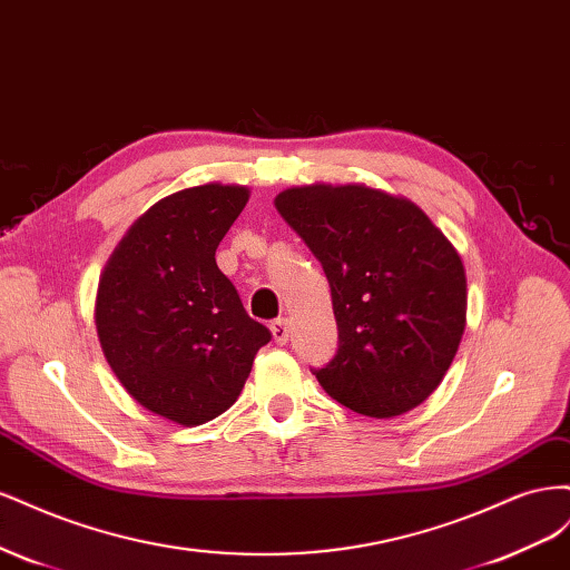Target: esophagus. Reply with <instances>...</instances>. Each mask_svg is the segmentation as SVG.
<instances>
[{
    "mask_svg": "<svg viewBox=\"0 0 570 570\" xmlns=\"http://www.w3.org/2000/svg\"><path fill=\"white\" fill-rule=\"evenodd\" d=\"M271 333H273V340L278 344H285L289 340V325L285 318H275L271 323Z\"/></svg>",
    "mask_w": 570,
    "mask_h": 570,
    "instance_id": "34e87169",
    "label": "esophagus"
}]
</instances>
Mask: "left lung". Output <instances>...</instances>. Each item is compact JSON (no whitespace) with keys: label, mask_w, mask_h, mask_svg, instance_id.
I'll return each mask as SVG.
<instances>
[{"label":"left lung","mask_w":570,"mask_h":570,"mask_svg":"<svg viewBox=\"0 0 570 570\" xmlns=\"http://www.w3.org/2000/svg\"><path fill=\"white\" fill-rule=\"evenodd\" d=\"M275 209L331 283L337 350L312 368L321 387L371 419L425 402L465 325L456 249L416 204L364 185L292 187Z\"/></svg>","instance_id":"obj_1"}]
</instances>
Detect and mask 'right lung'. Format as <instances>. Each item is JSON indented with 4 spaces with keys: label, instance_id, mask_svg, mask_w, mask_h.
<instances>
[{
    "label": "right lung",
    "instance_id": "right-lung-1",
    "mask_svg": "<svg viewBox=\"0 0 570 570\" xmlns=\"http://www.w3.org/2000/svg\"><path fill=\"white\" fill-rule=\"evenodd\" d=\"M247 187L199 185L154 204L118 245L97 292L111 371L145 409L199 425L233 406L271 342L216 266Z\"/></svg>",
    "mask_w": 570,
    "mask_h": 570
}]
</instances>
